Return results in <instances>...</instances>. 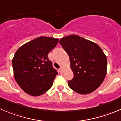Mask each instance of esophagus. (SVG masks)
<instances>
[{"label":"esophagus","instance_id":"obj_1","mask_svg":"<svg viewBox=\"0 0 121 121\" xmlns=\"http://www.w3.org/2000/svg\"><path fill=\"white\" fill-rule=\"evenodd\" d=\"M59 71H60V73L61 74L63 73V69H62L61 68H60V69H59Z\"/></svg>","mask_w":121,"mask_h":121}]
</instances>
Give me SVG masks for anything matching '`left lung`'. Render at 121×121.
Returning <instances> with one entry per match:
<instances>
[{
	"label": "left lung",
	"instance_id": "1",
	"mask_svg": "<svg viewBox=\"0 0 121 121\" xmlns=\"http://www.w3.org/2000/svg\"><path fill=\"white\" fill-rule=\"evenodd\" d=\"M59 43L69 55L74 73L73 79L68 82L70 89L82 95L98 89L107 71V58L101 48L76 35L63 37Z\"/></svg>",
	"mask_w": 121,
	"mask_h": 121
}]
</instances>
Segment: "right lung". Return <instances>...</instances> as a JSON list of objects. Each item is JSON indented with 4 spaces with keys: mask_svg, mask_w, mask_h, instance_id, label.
Instances as JSON below:
<instances>
[{
    "mask_svg": "<svg viewBox=\"0 0 121 121\" xmlns=\"http://www.w3.org/2000/svg\"><path fill=\"white\" fill-rule=\"evenodd\" d=\"M58 43V38L41 37L23 44L15 52L14 77L25 93L38 96L52 87L58 73L48 55Z\"/></svg>",
    "mask_w": 121,
    "mask_h": 121,
    "instance_id": "right-lung-1",
    "label": "right lung"
}]
</instances>
